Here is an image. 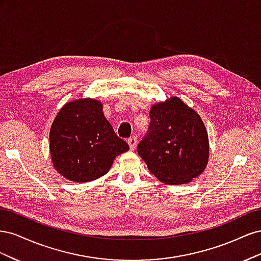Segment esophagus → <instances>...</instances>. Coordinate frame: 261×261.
Masks as SVG:
<instances>
[{
  "mask_svg": "<svg viewBox=\"0 0 261 261\" xmlns=\"http://www.w3.org/2000/svg\"><path fill=\"white\" fill-rule=\"evenodd\" d=\"M127 143H128V146H129L130 150H134V149H135V148H136V145H137V137H135V136H133V137L128 138V140H127Z\"/></svg>",
  "mask_w": 261,
  "mask_h": 261,
  "instance_id": "esophagus-1",
  "label": "esophagus"
}]
</instances>
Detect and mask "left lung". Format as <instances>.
I'll return each mask as SVG.
<instances>
[{"label": "left lung", "instance_id": "obj_1", "mask_svg": "<svg viewBox=\"0 0 261 261\" xmlns=\"http://www.w3.org/2000/svg\"><path fill=\"white\" fill-rule=\"evenodd\" d=\"M150 124L137 151L149 171L161 181L181 185L206 168L209 143L200 116L173 97L150 110Z\"/></svg>", "mask_w": 261, "mask_h": 261}]
</instances>
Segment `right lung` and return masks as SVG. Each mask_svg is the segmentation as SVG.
I'll list each match as a JSON object with an SVG mask.
<instances>
[{"label":"right lung","instance_id":"obj_1","mask_svg":"<svg viewBox=\"0 0 261 261\" xmlns=\"http://www.w3.org/2000/svg\"><path fill=\"white\" fill-rule=\"evenodd\" d=\"M129 149L102 112V103L80 99L66 103L50 130L54 168L73 181H90L107 174L115 158Z\"/></svg>","mask_w":261,"mask_h":261}]
</instances>
